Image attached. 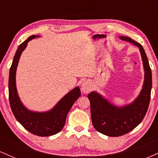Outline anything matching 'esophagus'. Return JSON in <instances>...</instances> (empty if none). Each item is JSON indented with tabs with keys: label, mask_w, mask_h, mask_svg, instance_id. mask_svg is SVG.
<instances>
[{
	"label": "esophagus",
	"mask_w": 158,
	"mask_h": 158,
	"mask_svg": "<svg viewBox=\"0 0 158 158\" xmlns=\"http://www.w3.org/2000/svg\"><path fill=\"white\" fill-rule=\"evenodd\" d=\"M90 89H91V83H90V81L87 80L81 83V90L82 93L88 94V92L90 91Z\"/></svg>",
	"instance_id": "34e87169"
}]
</instances>
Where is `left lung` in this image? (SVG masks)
I'll return each instance as SVG.
<instances>
[{
    "mask_svg": "<svg viewBox=\"0 0 158 158\" xmlns=\"http://www.w3.org/2000/svg\"><path fill=\"white\" fill-rule=\"evenodd\" d=\"M119 38L139 48L144 68V83L138 97L131 104L123 107L115 106L95 91L88 94L93 126L99 133L109 137L124 135L138 126L147 112L151 98L152 70L144 49L131 38Z\"/></svg>",
    "mask_w": 158,
    "mask_h": 158,
    "instance_id": "1",
    "label": "left lung"
}]
</instances>
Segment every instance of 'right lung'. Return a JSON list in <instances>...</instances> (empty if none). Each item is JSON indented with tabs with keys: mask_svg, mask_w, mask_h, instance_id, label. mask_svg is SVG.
Instances as JSON below:
<instances>
[{
	"mask_svg": "<svg viewBox=\"0 0 158 158\" xmlns=\"http://www.w3.org/2000/svg\"><path fill=\"white\" fill-rule=\"evenodd\" d=\"M36 37H39V35L30 36L19 45L15 52L9 77V99L11 109L15 119L25 129L35 135L48 137L56 135L62 129L69 110L81 96V92L79 87H77L66 94L52 110L47 112L31 111L23 106L16 90V69L21 52L26 48L27 43Z\"/></svg>",
	"mask_w": 158,
	"mask_h": 158,
	"instance_id": "obj_1",
	"label": "right lung"
}]
</instances>
